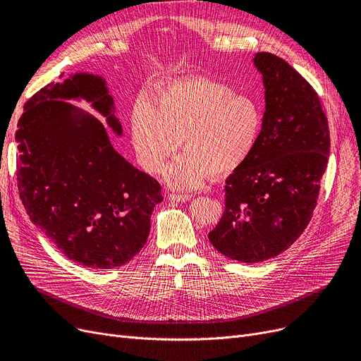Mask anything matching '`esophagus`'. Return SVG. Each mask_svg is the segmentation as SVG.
I'll return each instance as SVG.
<instances>
[{"label": "esophagus", "instance_id": "34e87169", "mask_svg": "<svg viewBox=\"0 0 361 361\" xmlns=\"http://www.w3.org/2000/svg\"><path fill=\"white\" fill-rule=\"evenodd\" d=\"M169 200H174V202H187L190 200L192 196L190 195H178V193H169L168 195Z\"/></svg>", "mask_w": 361, "mask_h": 361}]
</instances>
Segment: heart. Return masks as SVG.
I'll list each match as a JSON object with an SVG mask.
<instances>
[{"label": "heart", "instance_id": "obj_1", "mask_svg": "<svg viewBox=\"0 0 361 361\" xmlns=\"http://www.w3.org/2000/svg\"><path fill=\"white\" fill-rule=\"evenodd\" d=\"M131 140L139 165L155 174L178 149L183 154L164 173L181 190L202 187L214 173L230 174L247 162L259 143L263 112L256 99L204 78L176 80L155 105L139 99L131 111Z\"/></svg>", "mask_w": 361, "mask_h": 361}]
</instances>
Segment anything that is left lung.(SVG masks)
Wrapping results in <instances>:
<instances>
[{
  "mask_svg": "<svg viewBox=\"0 0 361 361\" xmlns=\"http://www.w3.org/2000/svg\"><path fill=\"white\" fill-rule=\"evenodd\" d=\"M253 61L267 102L262 135L250 159L226 178L225 211L207 235L219 253L244 263L278 256L306 230L331 147L312 85L274 54Z\"/></svg>",
  "mask_w": 361,
  "mask_h": 361,
  "instance_id": "left-lung-1",
  "label": "left lung"
}]
</instances>
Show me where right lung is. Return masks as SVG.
Returning <instances> with one entry per match:
<instances>
[{"label": "right lung", "instance_id": "1", "mask_svg": "<svg viewBox=\"0 0 361 361\" xmlns=\"http://www.w3.org/2000/svg\"><path fill=\"white\" fill-rule=\"evenodd\" d=\"M63 75V74H61ZM82 98L106 117L114 101L99 75L49 83L26 102L17 123V187L30 221L70 260L114 269L145 245L161 184L112 147L106 128L66 99Z\"/></svg>", "mask_w": 361, "mask_h": 361}]
</instances>
